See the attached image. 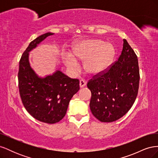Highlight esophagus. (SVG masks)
Instances as JSON below:
<instances>
[{
  "instance_id": "34e87169",
  "label": "esophagus",
  "mask_w": 158,
  "mask_h": 158,
  "mask_svg": "<svg viewBox=\"0 0 158 158\" xmlns=\"http://www.w3.org/2000/svg\"><path fill=\"white\" fill-rule=\"evenodd\" d=\"M86 84H87V82L85 80H84V79L80 80V87L83 88V87L85 86V85H86Z\"/></svg>"
}]
</instances>
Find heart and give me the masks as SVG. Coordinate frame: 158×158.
<instances>
[{
  "label": "heart",
  "mask_w": 158,
  "mask_h": 158,
  "mask_svg": "<svg viewBox=\"0 0 158 158\" xmlns=\"http://www.w3.org/2000/svg\"><path fill=\"white\" fill-rule=\"evenodd\" d=\"M73 56L68 55L64 59L67 67L76 70L78 62L75 59L85 60L84 68L88 73L97 75L106 70L113 57V49L109 44L100 40H89L78 43L73 49Z\"/></svg>",
  "instance_id": "heart-1"
}]
</instances>
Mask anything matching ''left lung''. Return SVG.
<instances>
[{"label": "left lung", "instance_id": "1", "mask_svg": "<svg viewBox=\"0 0 158 158\" xmlns=\"http://www.w3.org/2000/svg\"><path fill=\"white\" fill-rule=\"evenodd\" d=\"M140 73L137 56L126 40L121 55L101 74L88 81L93 115L104 123L115 121L130 110L136 98Z\"/></svg>", "mask_w": 158, "mask_h": 158}]
</instances>
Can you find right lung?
Masks as SVG:
<instances>
[{"mask_svg": "<svg viewBox=\"0 0 158 158\" xmlns=\"http://www.w3.org/2000/svg\"><path fill=\"white\" fill-rule=\"evenodd\" d=\"M48 32L32 41L19 63L18 88L23 106L37 120L48 124L59 122L65 116L70 99L80 89L79 80L70 78L60 70L40 78L30 67L29 52L47 37Z\"/></svg>", "mask_w": 158, "mask_h": 158, "instance_id": "right-lung-1", "label": "right lung"}]
</instances>
